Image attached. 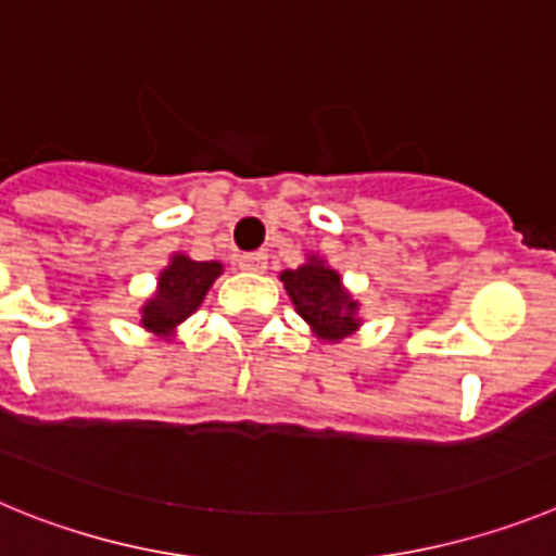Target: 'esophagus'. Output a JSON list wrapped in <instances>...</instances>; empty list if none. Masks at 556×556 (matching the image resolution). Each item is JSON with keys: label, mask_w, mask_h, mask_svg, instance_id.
Returning <instances> with one entry per match:
<instances>
[{"label": "esophagus", "mask_w": 556, "mask_h": 556, "mask_svg": "<svg viewBox=\"0 0 556 556\" xmlns=\"http://www.w3.org/2000/svg\"><path fill=\"white\" fill-rule=\"evenodd\" d=\"M239 267L244 273H264L267 269V253H242L239 255Z\"/></svg>", "instance_id": "esophagus-1"}]
</instances>
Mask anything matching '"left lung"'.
<instances>
[{"label": "left lung", "instance_id": "left-lung-1", "mask_svg": "<svg viewBox=\"0 0 556 556\" xmlns=\"http://www.w3.org/2000/svg\"><path fill=\"white\" fill-rule=\"evenodd\" d=\"M281 281L292 298L294 308L317 331V337L337 342V339L348 337L358 328L356 303L342 289L339 275L323 262L312 258L303 267L287 269Z\"/></svg>", "mask_w": 556, "mask_h": 556}]
</instances>
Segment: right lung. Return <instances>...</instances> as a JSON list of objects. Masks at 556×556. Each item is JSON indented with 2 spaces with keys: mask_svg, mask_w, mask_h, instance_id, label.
<instances>
[{
  "mask_svg": "<svg viewBox=\"0 0 556 556\" xmlns=\"http://www.w3.org/2000/svg\"><path fill=\"white\" fill-rule=\"evenodd\" d=\"M219 273L223 264L217 262H191L186 255H175L169 267L161 273L159 292L141 312V326L159 333L172 331L203 303Z\"/></svg>",
  "mask_w": 556,
  "mask_h": 556,
  "instance_id": "obj_1",
  "label": "right lung"
}]
</instances>
